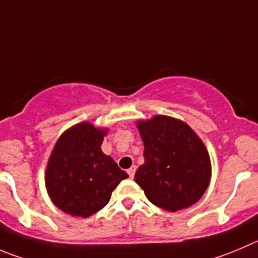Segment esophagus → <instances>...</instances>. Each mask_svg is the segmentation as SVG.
<instances>
[{"label": "esophagus", "instance_id": "1", "mask_svg": "<svg viewBox=\"0 0 258 258\" xmlns=\"http://www.w3.org/2000/svg\"><path fill=\"white\" fill-rule=\"evenodd\" d=\"M135 172H136V167H131L128 170H127V173H128V175H130V178H134V175H135Z\"/></svg>", "mask_w": 258, "mask_h": 258}]
</instances>
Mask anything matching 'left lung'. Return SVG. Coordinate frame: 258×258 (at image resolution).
<instances>
[{"label": "left lung", "mask_w": 258, "mask_h": 258, "mask_svg": "<svg viewBox=\"0 0 258 258\" xmlns=\"http://www.w3.org/2000/svg\"><path fill=\"white\" fill-rule=\"evenodd\" d=\"M145 163L135 174L151 204L177 211L196 204L211 178L210 156L196 132L168 115L137 122Z\"/></svg>", "instance_id": "obj_1"}]
</instances>
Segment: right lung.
Instances as JSON below:
<instances>
[{"label":"right lung","instance_id":"add662e5","mask_svg":"<svg viewBox=\"0 0 258 258\" xmlns=\"http://www.w3.org/2000/svg\"><path fill=\"white\" fill-rule=\"evenodd\" d=\"M107 128L89 122L71 127L59 136L45 169V187L59 210L88 218L109 202L119 182L128 177L102 151Z\"/></svg>","mask_w":258,"mask_h":258}]
</instances>
